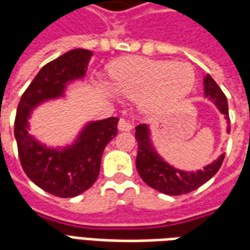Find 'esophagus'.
<instances>
[{"instance_id": "esophagus-1", "label": "esophagus", "mask_w": 250, "mask_h": 250, "mask_svg": "<svg viewBox=\"0 0 250 250\" xmlns=\"http://www.w3.org/2000/svg\"><path fill=\"white\" fill-rule=\"evenodd\" d=\"M118 128H119L120 131H130L132 130V123L131 122H128L127 119H122L119 120V123H118Z\"/></svg>"}]
</instances>
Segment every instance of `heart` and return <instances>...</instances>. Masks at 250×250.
<instances>
[{
    "label": "heart",
    "instance_id": "1",
    "mask_svg": "<svg viewBox=\"0 0 250 250\" xmlns=\"http://www.w3.org/2000/svg\"><path fill=\"white\" fill-rule=\"evenodd\" d=\"M114 88L120 96L141 100L148 114L171 111L193 89L195 76L186 62L130 57L111 68Z\"/></svg>",
    "mask_w": 250,
    "mask_h": 250
}]
</instances>
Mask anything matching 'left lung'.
Returning <instances> with one entry per match:
<instances>
[{"mask_svg": "<svg viewBox=\"0 0 250 250\" xmlns=\"http://www.w3.org/2000/svg\"><path fill=\"white\" fill-rule=\"evenodd\" d=\"M205 96L210 99L215 107L220 109L221 114L225 115L229 123V109L225 93L221 91L218 84L213 80L210 75L204 77ZM135 138L138 141V155H136V170L141 178L150 188L167 195H181L193 191L205 182H208L215 173L220 170L224 162L225 154H222L217 161L208 165L204 170L198 171H182L170 166L165 162L159 154L155 151L150 139V128L147 125H139L135 127ZM230 131V125H228V132Z\"/></svg>", "mask_w": 250, "mask_h": 250, "instance_id": "1", "label": "left lung"}]
</instances>
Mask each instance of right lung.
Instances as JSON below:
<instances>
[{
  "mask_svg": "<svg viewBox=\"0 0 250 250\" xmlns=\"http://www.w3.org/2000/svg\"><path fill=\"white\" fill-rule=\"evenodd\" d=\"M92 52L72 49L48 62L21 96L14 120V136L21 166L30 181L46 193L72 198L84 193L98 179L105 146L118 134V118L89 122L75 143L51 148L29 135L32 111L45 100L64 96L66 84L85 76Z\"/></svg>",
  "mask_w": 250,
  "mask_h": 250,
  "instance_id": "add662e5",
  "label": "right lung"
}]
</instances>
